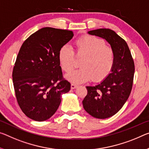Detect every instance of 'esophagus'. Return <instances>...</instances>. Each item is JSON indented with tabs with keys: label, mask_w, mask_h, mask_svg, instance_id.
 <instances>
[{
	"label": "esophagus",
	"mask_w": 149,
	"mask_h": 149,
	"mask_svg": "<svg viewBox=\"0 0 149 149\" xmlns=\"http://www.w3.org/2000/svg\"><path fill=\"white\" fill-rule=\"evenodd\" d=\"M77 85H75V84H71V89H74L77 88Z\"/></svg>",
	"instance_id": "obj_1"
}]
</instances>
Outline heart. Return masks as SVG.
Returning a JSON list of instances; mask_svg holds the SVG:
<instances>
[{"mask_svg": "<svg viewBox=\"0 0 149 149\" xmlns=\"http://www.w3.org/2000/svg\"><path fill=\"white\" fill-rule=\"evenodd\" d=\"M74 51L68 45L59 49L58 60L62 70L70 72L75 67V55L82 58L81 68L69 73L66 78L74 84H81L92 79L101 81L107 77L115 62V52L104 40L91 35H85L74 42Z\"/></svg>", "mask_w": 149, "mask_h": 149, "instance_id": "heart-1", "label": "heart"}]
</instances>
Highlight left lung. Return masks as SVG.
Returning a JSON list of instances; mask_svg holds the SVG:
<instances>
[{
	"instance_id": "1",
	"label": "left lung",
	"mask_w": 149,
	"mask_h": 149,
	"mask_svg": "<svg viewBox=\"0 0 149 149\" xmlns=\"http://www.w3.org/2000/svg\"><path fill=\"white\" fill-rule=\"evenodd\" d=\"M88 33L105 38L115 52L111 72L101 84L87 86V94L82 101L92 117L106 119L116 114L128 100L133 84L134 60L125 40L113 30L100 28Z\"/></svg>"
}]
</instances>
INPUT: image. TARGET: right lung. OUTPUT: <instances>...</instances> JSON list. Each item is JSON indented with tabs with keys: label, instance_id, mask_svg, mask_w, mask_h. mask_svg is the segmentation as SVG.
I'll list each match as a JSON object with an SVG mask.
<instances>
[{
	"label": "right lung",
	"instance_id": "right-lung-1",
	"mask_svg": "<svg viewBox=\"0 0 149 149\" xmlns=\"http://www.w3.org/2000/svg\"><path fill=\"white\" fill-rule=\"evenodd\" d=\"M74 33L50 27L38 30L24 42L13 71L16 98L22 112L36 121L48 119L61 103V95L70 90L63 77L59 49Z\"/></svg>",
	"mask_w": 149,
	"mask_h": 149
}]
</instances>
